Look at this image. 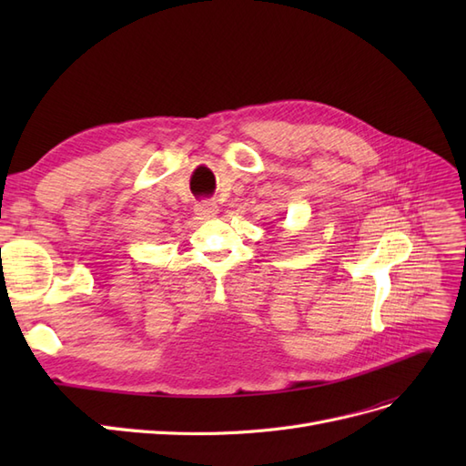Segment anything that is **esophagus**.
<instances>
[{
    "mask_svg": "<svg viewBox=\"0 0 466 466\" xmlns=\"http://www.w3.org/2000/svg\"><path fill=\"white\" fill-rule=\"evenodd\" d=\"M219 214V206L216 202H202L196 208V216L198 219H214Z\"/></svg>",
    "mask_w": 466,
    "mask_h": 466,
    "instance_id": "esophagus-1",
    "label": "esophagus"
}]
</instances>
